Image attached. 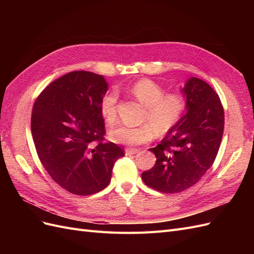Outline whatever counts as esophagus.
<instances>
[{
	"instance_id": "1",
	"label": "esophagus",
	"mask_w": 254,
	"mask_h": 254,
	"mask_svg": "<svg viewBox=\"0 0 254 254\" xmlns=\"http://www.w3.org/2000/svg\"><path fill=\"white\" fill-rule=\"evenodd\" d=\"M140 150L139 149H135V148H127L125 150L126 156H131V155H135V153H139Z\"/></svg>"
}]
</instances>
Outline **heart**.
<instances>
[{
	"mask_svg": "<svg viewBox=\"0 0 254 254\" xmlns=\"http://www.w3.org/2000/svg\"><path fill=\"white\" fill-rule=\"evenodd\" d=\"M131 93L146 107L144 122L141 126L119 125L109 131L110 140L122 145H140L151 141L156 131L165 134L178 124L186 111L187 101L178 92L164 94L159 84L149 79H142L133 83ZM119 95L117 91L105 94L99 104V109L105 121L109 124L117 119V105Z\"/></svg>",
	"mask_w": 254,
	"mask_h": 254,
	"instance_id": "1",
	"label": "heart"
}]
</instances>
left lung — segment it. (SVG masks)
<instances>
[{"mask_svg":"<svg viewBox=\"0 0 254 254\" xmlns=\"http://www.w3.org/2000/svg\"><path fill=\"white\" fill-rule=\"evenodd\" d=\"M181 92L186 113L156 147V164L142 174L146 186L162 193L193 187L212 166L224 133L225 115L219 96L205 81L189 78Z\"/></svg>","mask_w":254,"mask_h":254,"instance_id":"obj_1","label":"left lung"}]
</instances>
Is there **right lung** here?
Instances as JSON below:
<instances>
[{"label":"right lung","mask_w":254,"mask_h":254,"mask_svg":"<svg viewBox=\"0 0 254 254\" xmlns=\"http://www.w3.org/2000/svg\"><path fill=\"white\" fill-rule=\"evenodd\" d=\"M107 90L103 75L75 71L50 83L34 104L32 134L38 157L51 178L75 195L104 190L115 161L124 156L117 144L103 142L99 104Z\"/></svg>","instance_id":"add662e5"}]
</instances>
